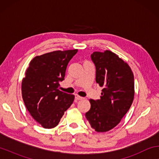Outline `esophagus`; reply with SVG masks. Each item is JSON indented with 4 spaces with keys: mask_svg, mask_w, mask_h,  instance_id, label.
<instances>
[{
    "mask_svg": "<svg viewBox=\"0 0 159 159\" xmlns=\"http://www.w3.org/2000/svg\"><path fill=\"white\" fill-rule=\"evenodd\" d=\"M75 99H76V100H80V99H83V98H82V97H80L78 95H75Z\"/></svg>",
    "mask_w": 159,
    "mask_h": 159,
    "instance_id": "obj_1",
    "label": "esophagus"
}]
</instances>
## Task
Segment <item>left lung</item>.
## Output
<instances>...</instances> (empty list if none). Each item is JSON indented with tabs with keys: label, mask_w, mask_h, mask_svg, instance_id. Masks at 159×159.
I'll return each mask as SVG.
<instances>
[{
	"label": "left lung",
	"mask_w": 159,
	"mask_h": 159,
	"mask_svg": "<svg viewBox=\"0 0 159 159\" xmlns=\"http://www.w3.org/2000/svg\"><path fill=\"white\" fill-rule=\"evenodd\" d=\"M91 59L96 68V82L102 90L100 99H90L85 117L98 133L107 132L121 120L133 102L134 76L128 64L110 50L94 52Z\"/></svg>",
	"instance_id": "1"
}]
</instances>
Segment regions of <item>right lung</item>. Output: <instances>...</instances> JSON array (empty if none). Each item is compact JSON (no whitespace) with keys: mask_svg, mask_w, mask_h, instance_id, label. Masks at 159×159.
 I'll use <instances>...</instances> for the list:
<instances>
[{"mask_svg":"<svg viewBox=\"0 0 159 159\" xmlns=\"http://www.w3.org/2000/svg\"><path fill=\"white\" fill-rule=\"evenodd\" d=\"M77 49L53 51L36 56L26 69L21 94L26 109L44 128H55L74 100V95L58 89L66 66Z\"/></svg>","mask_w":159,"mask_h":159,"instance_id":"right-lung-1","label":"right lung"}]
</instances>
